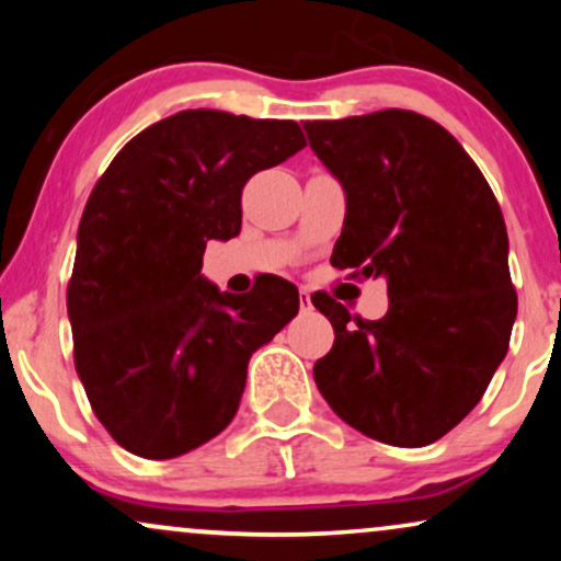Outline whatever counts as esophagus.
I'll return each instance as SVG.
<instances>
[{"instance_id":"1","label":"esophagus","mask_w":561,"mask_h":561,"mask_svg":"<svg viewBox=\"0 0 561 561\" xmlns=\"http://www.w3.org/2000/svg\"><path fill=\"white\" fill-rule=\"evenodd\" d=\"M298 298H300V308H302V311H311V308H313V302H311V289L300 287Z\"/></svg>"}]
</instances>
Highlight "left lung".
I'll use <instances>...</instances> for the list:
<instances>
[{
    "label": "left lung",
    "mask_w": 561,
    "mask_h": 561,
    "mask_svg": "<svg viewBox=\"0 0 561 561\" xmlns=\"http://www.w3.org/2000/svg\"><path fill=\"white\" fill-rule=\"evenodd\" d=\"M343 184L332 266L388 282V313L353 319L317 295L334 345L313 379L340 420L420 448L454 430L504 362L517 319L506 224L465 147L435 121L377 111L302 124Z\"/></svg>",
    "instance_id": "obj_1"
}]
</instances>
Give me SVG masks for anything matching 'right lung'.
<instances>
[{"label":"right lung","mask_w":561,"mask_h":561,"mask_svg":"<svg viewBox=\"0 0 561 561\" xmlns=\"http://www.w3.org/2000/svg\"><path fill=\"white\" fill-rule=\"evenodd\" d=\"M295 121L182 111L137 134L83 208L68 285L76 371L118 446L173 459L234 420L248 362L298 313L295 285L248 295L199 274L242 227V186L302 150Z\"/></svg>","instance_id":"obj_1"}]
</instances>
